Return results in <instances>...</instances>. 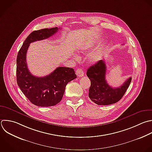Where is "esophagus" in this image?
<instances>
[{
  "mask_svg": "<svg viewBox=\"0 0 152 152\" xmlns=\"http://www.w3.org/2000/svg\"><path fill=\"white\" fill-rule=\"evenodd\" d=\"M76 74L78 77H81L83 76H84V72L83 71V69H78L76 71Z\"/></svg>",
  "mask_w": 152,
  "mask_h": 152,
  "instance_id": "esophagus-1",
  "label": "esophagus"
}]
</instances>
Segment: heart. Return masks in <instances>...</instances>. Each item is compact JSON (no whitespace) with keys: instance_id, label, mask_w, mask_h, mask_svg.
Here are the masks:
<instances>
[{"instance_id":"1","label":"heart","mask_w":152,"mask_h":152,"mask_svg":"<svg viewBox=\"0 0 152 152\" xmlns=\"http://www.w3.org/2000/svg\"><path fill=\"white\" fill-rule=\"evenodd\" d=\"M92 45L93 44H91L90 43H85L79 48V50L81 52H86L91 49ZM103 48H99L93 50L88 55L87 57V60L91 64H96L101 60L103 56Z\"/></svg>"}]
</instances>
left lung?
Returning <instances> with one entry per match:
<instances>
[{
    "label": "left lung",
    "instance_id": "1",
    "mask_svg": "<svg viewBox=\"0 0 152 152\" xmlns=\"http://www.w3.org/2000/svg\"><path fill=\"white\" fill-rule=\"evenodd\" d=\"M106 66L104 60H100L87 71V75L91 81L88 96L98 105H109L121 99L128 88L131 77L128 78L119 87L113 88L106 80Z\"/></svg>",
    "mask_w": 152,
    "mask_h": 152
}]
</instances>
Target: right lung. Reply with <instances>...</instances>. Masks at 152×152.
Here are the masks:
<instances>
[{"label":"right lung","mask_w":152,"mask_h":152,"mask_svg":"<svg viewBox=\"0 0 152 152\" xmlns=\"http://www.w3.org/2000/svg\"><path fill=\"white\" fill-rule=\"evenodd\" d=\"M59 29L60 28L55 27L33 31L24 41L17 55V84L27 98L38 106L57 104L62 99L66 84L77 78L74 69L68 67H58L49 75L43 77L33 75L28 70L26 55L30 44L50 37Z\"/></svg>","instance_id":"1"}]
</instances>
